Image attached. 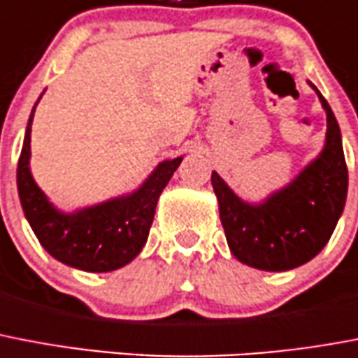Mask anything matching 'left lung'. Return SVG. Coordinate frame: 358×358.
I'll use <instances>...</instances> for the list:
<instances>
[{"instance_id": "8db88e82", "label": "left lung", "mask_w": 358, "mask_h": 358, "mask_svg": "<svg viewBox=\"0 0 358 358\" xmlns=\"http://www.w3.org/2000/svg\"><path fill=\"white\" fill-rule=\"evenodd\" d=\"M308 85L327 116L325 144L287 187L260 203H250L216 171L210 177L229 250L242 264L257 270L287 271L314 259L344 213L348 168L338 122L318 88Z\"/></svg>"}]
</instances>
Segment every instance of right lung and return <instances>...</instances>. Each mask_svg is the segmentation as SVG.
I'll use <instances>...</instances> for the list:
<instances>
[{"instance_id":"add662e5","label":"right lung","mask_w":358,"mask_h":358,"mask_svg":"<svg viewBox=\"0 0 358 358\" xmlns=\"http://www.w3.org/2000/svg\"><path fill=\"white\" fill-rule=\"evenodd\" d=\"M38 101L27 122L16 171L20 201L33 233L53 259L77 270L105 273L129 264L145 245L157 201L182 157L159 162L133 192L64 213L50 201L31 173V125Z\"/></svg>"}]
</instances>
